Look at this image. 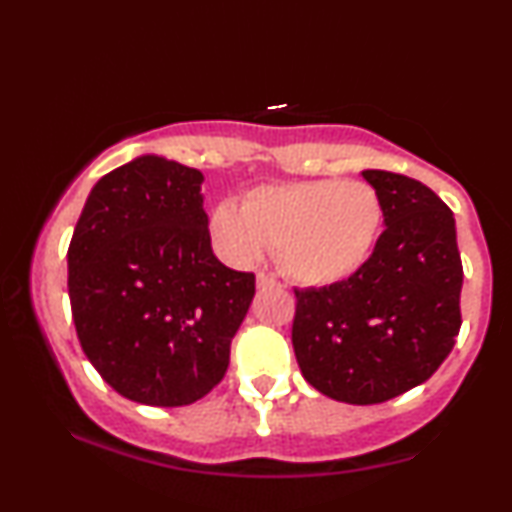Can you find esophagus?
Returning <instances> with one entry per match:
<instances>
[{
  "label": "esophagus",
  "mask_w": 512,
  "mask_h": 512,
  "mask_svg": "<svg viewBox=\"0 0 512 512\" xmlns=\"http://www.w3.org/2000/svg\"><path fill=\"white\" fill-rule=\"evenodd\" d=\"M276 286H279V281H276L272 274L267 272L257 274V289H276Z\"/></svg>",
  "instance_id": "34e87169"
}]
</instances>
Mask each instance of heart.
I'll return each instance as SVG.
<instances>
[{
    "mask_svg": "<svg viewBox=\"0 0 512 512\" xmlns=\"http://www.w3.org/2000/svg\"><path fill=\"white\" fill-rule=\"evenodd\" d=\"M383 221V199L368 182H286L257 187L243 207L221 202L211 214V238L240 267L276 245V262L289 279L327 286L349 279L368 262Z\"/></svg>",
    "mask_w": 512,
    "mask_h": 512,
    "instance_id": "heart-1",
    "label": "heart"
}]
</instances>
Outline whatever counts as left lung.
I'll list each match as a JSON object with an SVG mask.
<instances>
[{"label":"left lung","instance_id":"obj_1","mask_svg":"<svg viewBox=\"0 0 512 512\" xmlns=\"http://www.w3.org/2000/svg\"><path fill=\"white\" fill-rule=\"evenodd\" d=\"M385 209L368 262L337 284L296 289L291 342L303 378L346 404H380L426 383L460 334L455 216L424 182L363 170Z\"/></svg>","mask_w":512,"mask_h":512}]
</instances>
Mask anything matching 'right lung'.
<instances>
[{
	"instance_id": "right-lung-1",
	"label": "right lung",
	"mask_w": 512,
	"mask_h": 512,
	"mask_svg": "<svg viewBox=\"0 0 512 512\" xmlns=\"http://www.w3.org/2000/svg\"><path fill=\"white\" fill-rule=\"evenodd\" d=\"M202 173L139 156L103 175L69 243L81 349L122 397L185 407L226 375L255 274L216 260Z\"/></svg>"
}]
</instances>
